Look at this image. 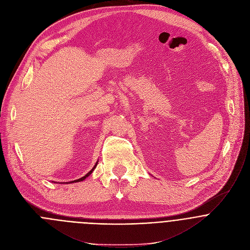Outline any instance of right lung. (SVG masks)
<instances>
[{"instance_id":"obj_1","label":"right lung","mask_w":250,"mask_h":250,"mask_svg":"<svg viewBox=\"0 0 250 250\" xmlns=\"http://www.w3.org/2000/svg\"><path fill=\"white\" fill-rule=\"evenodd\" d=\"M96 165H97V163H96V164H95V166L92 167V169H91L90 171H88V172H87V173H86V174H85L83 177H82V178H79V179H77V180H74V181H71L70 183H73V182H80V181H83V180H84V179H85V178H86L88 175H90V174H91V172H92V171H93V169L95 168Z\"/></svg>"}]
</instances>
